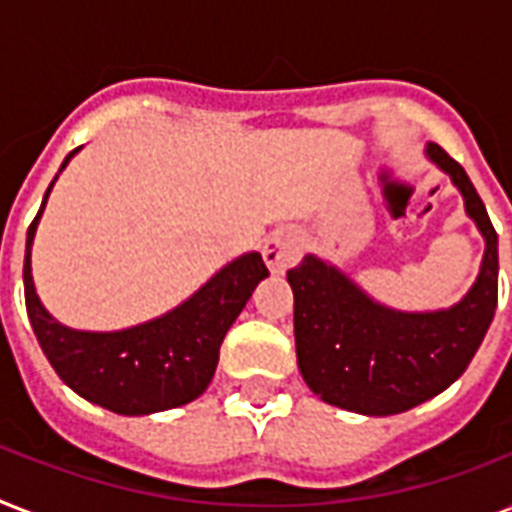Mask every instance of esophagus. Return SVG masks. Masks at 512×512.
<instances>
[{
  "mask_svg": "<svg viewBox=\"0 0 512 512\" xmlns=\"http://www.w3.org/2000/svg\"><path fill=\"white\" fill-rule=\"evenodd\" d=\"M263 257L273 273H284L303 257V247H300V239H297L295 233L281 228V231H273L265 239Z\"/></svg>",
  "mask_w": 512,
  "mask_h": 512,
  "instance_id": "esophagus-1",
  "label": "esophagus"
}]
</instances>
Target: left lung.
<instances>
[{"instance_id":"1","label":"left lung","mask_w":512,"mask_h":512,"mask_svg":"<svg viewBox=\"0 0 512 512\" xmlns=\"http://www.w3.org/2000/svg\"><path fill=\"white\" fill-rule=\"evenodd\" d=\"M428 156L452 175L486 239L481 273L462 303L438 313H398L369 300L319 257H303L287 271L303 380L348 412L385 417L438 396L468 369L497 311L500 257L489 212L468 172L444 148L428 143Z\"/></svg>"}]
</instances>
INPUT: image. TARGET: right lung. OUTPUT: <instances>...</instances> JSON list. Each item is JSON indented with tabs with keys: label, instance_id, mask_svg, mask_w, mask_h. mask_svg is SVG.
I'll return each mask as SVG.
<instances>
[{
	"label": "right lung",
	"instance_id": "obj_1",
	"mask_svg": "<svg viewBox=\"0 0 512 512\" xmlns=\"http://www.w3.org/2000/svg\"><path fill=\"white\" fill-rule=\"evenodd\" d=\"M76 151L66 156L63 167ZM44 201L28 225L23 287L34 335L60 380L116 414L164 412L199 398L215 374L225 332L268 276L260 252L225 265L191 300L162 319L124 332H74L44 311L31 281V241Z\"/></svg>",
	"mask_w": 512,
	"mask_h": 512
}]
</instances>
